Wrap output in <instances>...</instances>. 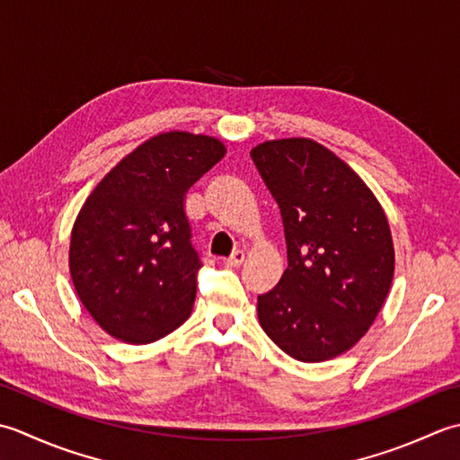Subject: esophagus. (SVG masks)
<instances>
[{
  "label": "esophagus",
  "mask_w": 460,
  "mask_h": 460,
  "mask_svg": "<svg viewBox=\"0 0 460 460\" xmlns=\"http://www.w3.org/2000/svg\"><path fill=\"white\" fill-rule=\"evenodd\" d=\"M243 258H246V256H243V252H242V250H236V252H234V254H232L230 258L224 260V264L230 266V268H238V266H242Z\"/></svg>",
  "instance_id": "esophagus-1"
}]
</instances>
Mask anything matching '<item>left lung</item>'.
Instances as JSON below:
<instances>
[{
    "instance_id": "8db88e82",
    "label": "left lung",
    "mask_w": 460,
    "mask_h": 460,
    "mask_svg": "<svg viewBox=\"0 0 460 460\" xmlns=\"http://www.w3.org/2000/svg\"><path fill=\"white\" fill-rule=\"evenodd\" d=\"M284 222L288 268L258 296L261 330L289 358L317 363L351 349L385 302L395 270L391 230L361 178L309 138L252 148Z\"/></svg>"
}]
</instances>
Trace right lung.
<instances>
[{"label":"right lung","mask_w":460,"mask_h":460,"mask_svg":"<svg viewBox=\"0 0 460 460\" xmlns=\"http://www.w3.org/2000/svg\"><path fill=\"white\" fill-rule=\"evenodd\" d=\"M224 155L212 137L163 133L125 156L83 204L71 232L73 286L117 340L151 343L189 320L202 261L184 194Z\"/></svg>","instance_id":"right-lung-1"}]
</instances>
